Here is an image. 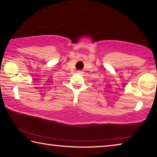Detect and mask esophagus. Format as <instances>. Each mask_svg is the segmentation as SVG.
I'll list each match as a JSON object with an SVG mask.
<instances>
[{"instance_id":"34e87169","label":"esophagus","mask_w":157,"mask_h":157,"mask_svg":"<svg viewBox=\"0 0 157 157\" xmlns=\"http://www.w3.org/2000/svg\"><path fill=\"white\" fill-rule=\"evenodd\" d=\"M78 73L80 74V75H83V73H84L83 71H78Z\"/></svg>"}]
</instances>
